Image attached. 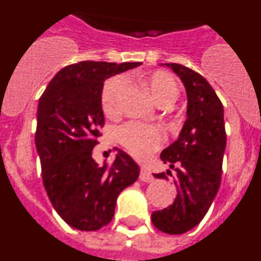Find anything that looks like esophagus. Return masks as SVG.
I'll return each mask as SVG.
<instances>
[{
	"label": "esophagus",
	"instance_id": "esophagus-1",
	"mask_svg": "<svg viewBox=\"0 0 261 261\" xmlns=\"http://www.w3.org/2000/svg\"><path fill=\"white\" fill-rule=\"evenodd\" d=\"M140 179H141L142 181H145V183H150V181H153V175L150 174V171H147L146 168H141V171H140Z\"/></svg>",
	"mask_w": 261,
	"mask_h": 261
}]
</instances>
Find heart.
<instances>
[{"instance_id":"1","label":"heart","mask_w":261,"mask_h":261,"mask_svg":"<svg viewBox=\"0 0 261 261\" xmlns=\"http://www.w3.org/2000/svg\"><path fill=\"white\" fill-rule=\"evenodd\" d=\"M125 81L115 77L107 81L102 90V108L106 115L115 114L117 108V96ZM144 84L156 105L170 103L176 98L177 86L171 75L166 71H151L144 77ZM117 140L136 158H145L149 153L161 146L163 141L162 130L155 125L129 123L117 130Z\"/></svg>"}]
</instances>
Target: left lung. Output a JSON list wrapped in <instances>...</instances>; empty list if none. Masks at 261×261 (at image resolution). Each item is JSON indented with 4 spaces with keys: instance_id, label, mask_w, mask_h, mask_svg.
<instances>
[{
    "instance_id": "8db88e82",
    "label": "left lung",
    "mask_w": 261,
    "mask_h": 261,
    "mask_svg": "<svg viewBox=\"0 0 261 261\" xmlns=\"http://www.w3.org/2000/svg\"><path fill=\"white\" fill-rule=\"evenodd\" d=\"M162 66L171 69L186 87L187 119L176 141L161 154L163 163L176 171V199L154 212L151 222L166 234H183L199 225L220 190L226 147L223 106L199 73L180 64ZM154 177L167 179L165 172Z\"/></svg>"
}]
</instances>
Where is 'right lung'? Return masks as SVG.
<instances>
[{
  "label": "right lung",
  "instance_id": "obj_1",
  "mask_svg": "<svg viewBox=\"0 0 261 261\" xmlns=\"http://www.w3.org/2000/svg\"><path fill=\"white\" fill-rule=\"evenodd\" d=\"M140 65L81 61L61 69L39 99L35 145L43 183L55 211L73 229L95 231L108 225L119 193L140 175L137 163L116 147L111 167L93 159L105 124V81Z\"/></svg>",
  "mask_w": 261,
  "mask_h": 261
}]
</instances>
